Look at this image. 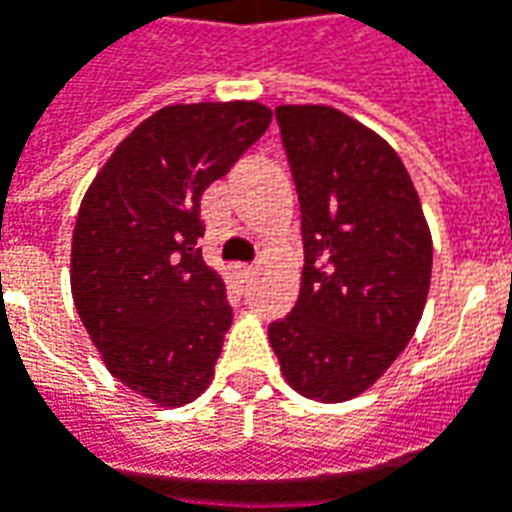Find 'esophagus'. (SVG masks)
I'll return each mask as SVG.
<instances>
[{"mask_svg": "<svg viewBox=\"0 0 512 512\" xmlns=\"http://www.w3.org/2000/svg\"><path fill=\"white\" fill-rule=\"evenodd\" d=\"M238 274H241L243 280H252L257 274V266H238Z\"/></svg>", "mask_w": 512, "mask_h": 512, "instance_id": "34e87169", "label": "esophagus"}]
</instances>
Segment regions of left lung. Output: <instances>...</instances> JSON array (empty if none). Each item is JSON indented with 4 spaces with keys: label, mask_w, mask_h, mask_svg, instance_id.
<instances>
[{
    "label": "left lung",
    "mask_w": 512,
    "mask_h": 512,
    "mask_svg": "<svg viewBox=\"0 0 512 512\" xmlns=\"http://www.w3.org/2000/svg\"><path fill=\"white\" fill-rule=\"evenodd\" d=\"M300 196L302 288L269 342L285 381L339 403L375 384L415 333L431 235L415 184L384 139L330 106L274 109Z\"/></svg>",
    "instance_id": "left-lung-1"
}]
</instances>
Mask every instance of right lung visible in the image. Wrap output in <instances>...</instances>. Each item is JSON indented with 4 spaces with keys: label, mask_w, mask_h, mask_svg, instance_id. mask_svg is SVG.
I'll list each match as a JSON object with an SVG mask.
<instances>
[{
    "label": "right lung",
    "mask_w": 512,
    "mask_h": 512,
    "mask_svg": "<svg viewBox=\"0 0 512 512\" xmlns=\"http://www.w3.org/2000/svg\"><path fill=\"white\" fill-rule=\"evenodd\" d=\"M260 103L165 106L125 137L83 198L72 300L109 373L162 406L198 398L232 325L224 280L204 263L201 193L263 131Z\"/></svg>",
    "instance_id": "right-lung-1"
}]
</instances>
